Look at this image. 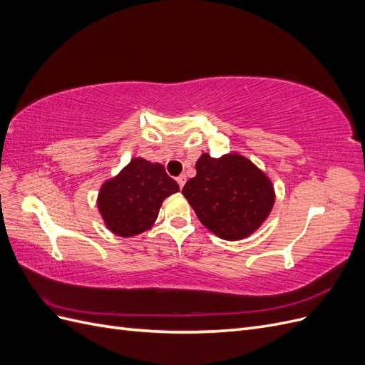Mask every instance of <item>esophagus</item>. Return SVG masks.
Instances as JSON below:
<instances>
[{
	"mask_svg": "<svg viewBox=\"0 0 365 365\" xmlns=\"http://www.w3.org/2000/svg\"><path fill=\"white\" fill-rule=\"evenodd\" d=\"M176 181H178V185H180V189H182L184 187V184H185V176L184 175H180L178 178H176Z\"/></svg>",
	"mask_w": 365,
	"mask_h": 365,
	"instance_id": "1",
	"label": "esophagus"
}]
</instances>
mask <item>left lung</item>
I'll use <instances>...</instances> for the list:
<instances>
[{
  "label": "left lung",
  "mask_w": 365,
  "mask_h": 365,
  "mask_svg": "<svg viewBox=\"0 0 365 365\" xmlns=\"http://www.w3.org/2000/svg\"><path fill=\"white\" fill-rule=\"evenodd\" d=\"M196 176L185 182L182 195L201 224L224 240L251 236L268 219L275 202L269 176L239 152L196 161Z\"/></svg>",
  "instance_id": "obj_1"
}]
</instances>
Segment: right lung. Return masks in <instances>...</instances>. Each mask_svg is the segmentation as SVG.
Returning a JSON list of instances; mask_svg holds the SVG:
<instances>
[{"mask_svg":"<svg viewBox=\"0 0 365 365\" xmlns=\"http://www.w3.org/2000/svg\"><path fill=\"white\" fill-rule=\"evenodd\" d=\"M178 190L163 164L137 157L102 184L97 210L109 231L132 237L152 228L163 201Z\"/></svg>","mask_w":365,"mask_h":365,"instance_id":"add662e5","label":"right lung"}]
</instances>
